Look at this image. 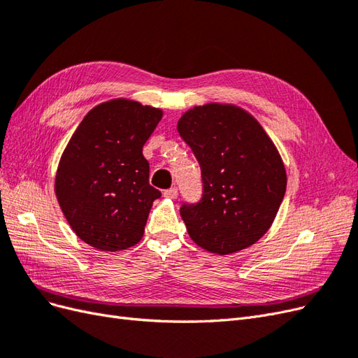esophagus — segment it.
Masks as SVG:
<instances>
[{
  "label": "esophagus",
  "mask_w": 358,
  "mask_h": 358,
  "mask_svg": "<svg viewBox=\"0 0 358 358\" xmlns=\"http://www.w3.org/2000/svg\"><path fill=\"white\" fill-rule=\"evenodd\" d=\"M164 197H167V199H176L178 197V188H170V189H166L164 191Z\"/></svg>",
  "instance_id": "obj_1"
}]
</instances>
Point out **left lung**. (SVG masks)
<instances>
[{
    "label": "left lung",
    "mask_w": 358,
    "mask_h": 358,
    "mask_svg": "<svg viewBox=\"0 0 358 358\" xmlns=\"http://www.w3.org/2000/svg\"><path fill=\"white\" fill-rule=\"evenodd\" d=\"M178 131L201 169V200L180 208L194 243L229 255L258 242L287 189L284 161L262 124L242 107L209 103L183 113Z\"/></svg>",
    "instance_id": "1"
}]
</instances>
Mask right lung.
Listing matches in <instances>:
<instances>
[{
  "instance_id": "add662e5",
  "label": "right lung",
  "mask_w": 358,
  "mask_h": 358,
  "mask_svg": "<svg viewBox=\"0 0 358 358\" xmlns=\"http://www.w3.org/2000/svg\"><path fill=\"white\" fill-rule=\"evenodd\" d=\"M162 110L127 99L91 109L59 159L55 194L76 236L100 251L131 248L143 237L152 203L143 145Z\"/></svg>"
}]
</instances>
